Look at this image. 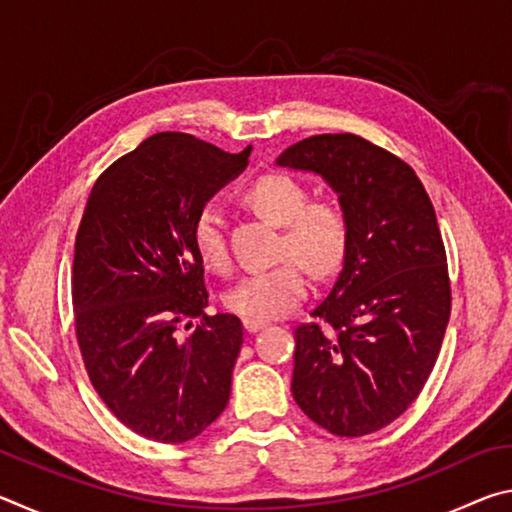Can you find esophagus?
<instances>
[{
    "instance_id": "34e87169",
    "label": "esophagus",
    "mask_w": 512,
    "mask_h": 512,
    "mask_svg": "<svg viewBox=\"0 0 512 512\" xmlns=\"http://www.w3.org/2000/svg\"><path fill=\"white\" fill-rule=\"evenodd\" d=\"M266 325H268L266 320H255V318H246V320H244V327H246V332H250V334L259 332V329H264Z\"/></svg>"
}]
</instances>
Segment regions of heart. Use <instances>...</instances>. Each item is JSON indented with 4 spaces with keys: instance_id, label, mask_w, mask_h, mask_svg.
Masks as SVG:
<instances>
[{
    "instance_id": "1",
    "label": "heart",
    "mask_w": 512,
    "mask_h": 512,
    "mask_svg": "<svg viewBox=\"0 0 512 512\" xmlns=\"http://www.w3.org/2000/svg\"><path fill=\"white\" fill-rule=\"evenodd\" d=\"M246 203L266 221L282 225L280 255L287 257L266 271H255L225 291V307L244 318H280L307 296L308 264L316 275H329L348 253L350 225L343 207L334 201H309L305 185L287 173H264L246 189ZM192 244L203 266L223 271L228 266L223 216L212 203L196 212Z\"/></svg>"
}]
</instances>
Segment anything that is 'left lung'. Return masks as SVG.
I'll use <instances>...</instances> for the list:
<instances>
[{"mask_svg": "<svg viewBox=\"0 0 512 512\" xmlns=\"http://www.w3.org/2000/svg\"><path fill=\"white\" fill-rule=\"evenodd\" d=\"M280 167L318 173L339 196L350 241L341 273L298 325L293 400L341 438L400 418L427 384L452 311L436 212L415 171L352 133L289 146Z\"/></svg>", "mask_w": 512, "mask_h": 512, "instance_id": "obj_1", "label": "left lung"}]
</instances>
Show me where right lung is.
<instances>
[{
  "label": "right lung",
  "mask_w": 512,
  "mask_h": 512,
  "mask_svg": "<svg viewBox=\"0 0 512 512\" xmlns=\"http://www.w3.org/2000/svg\"><path fill=\"white\" fill-rule=\"evenodd\" d=\"M248 155L250 146L225 153L194 135L155 133L101 173L76 232L72 305L85 370L117 420L155 443L196 438L230 400L244 325L205 314L192 223Z\"/></svg>",
  "instance_id": "add662e5"
}]
</instances>
